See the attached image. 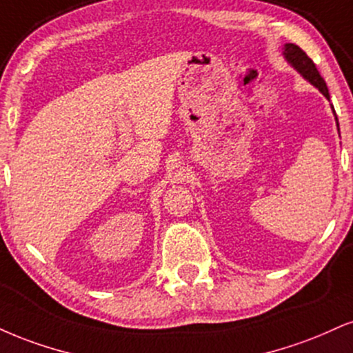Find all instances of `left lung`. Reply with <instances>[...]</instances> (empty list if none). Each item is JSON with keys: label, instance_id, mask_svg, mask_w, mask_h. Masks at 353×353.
<instances>
[{"label": "left lung", "instance_id": "1", "mask_svg": "<svg viewBox=\"0 0 353 353\" xmlns=\"http://www.w3.org/2000/svg\"><path fill=\"white\" fill-rule=\"evenodd\" d=\"M283 54H284V57L288 59V62H290L291 65L294 67V69L298 70L305 80H309V82H311L314 87H317L322 93H324L325 99H329V90H327V85L324 82V79L321 77V74H319V70H317L316 63L312 62V59L309 57V55L305 54L304 50L299 48V46L286 44V46H284V52ZM337 125H339V123H337Z\"/></svg>", "mask_w": 353, "mask_h": 353}]
</instances>
